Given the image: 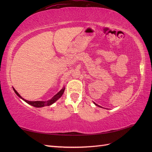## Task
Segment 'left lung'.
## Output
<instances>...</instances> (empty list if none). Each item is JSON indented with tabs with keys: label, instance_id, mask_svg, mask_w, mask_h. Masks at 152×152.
I'll return each instance as SVG.
<instances>
[{
	"label": "left lung",
	"instance_id": "obj_1",
	"mask_svg": "<svg viewBox=\"0 0 152 152\" xmlns=\"http://www.w3.org/2000/svg\"><path fill=\"white\" fill-rule=\"evenodd\" d=\"M94 103V104H95L96 106H98V107H101V108H102V107H100V106H99L98 104H96L95 103Z\"/></svg>",
	"mask_w": 152,
	"mask_h": 152
}]
</instances>
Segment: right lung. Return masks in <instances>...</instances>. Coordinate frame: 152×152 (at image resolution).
<instances>
[{
  "label": "right lung",
  "instance_id": "obj_1",
  "mask_svg": "<svg viewBox=\"0 0 152 152\" xmlns=\"http://www.w3.org/2000/svg\"><path fill=\"white\" fill-rule=\"evenodd\" d=\"M12 89H13L14 91H15V93L16 94V95L18 96V97L20 98L21 99H23V101H25L26 103H27L31 105V106H33V107H34L40 108V107H45V106H50V105L53 104L54 103L56 102L58 99L60 98L62 96V95L64 93V91H65V87H63V88L60 91H59L56 94H55L51 99L48 100V101H46V102H43V101H35V102H30V101L26 100L25 99L21 97V96L20 95V94L18 93V92L15 90V88H13V87H12Z\"/></svg>",
  "mask_w": 152,
  "mask_h": 152
}]
</instances>
